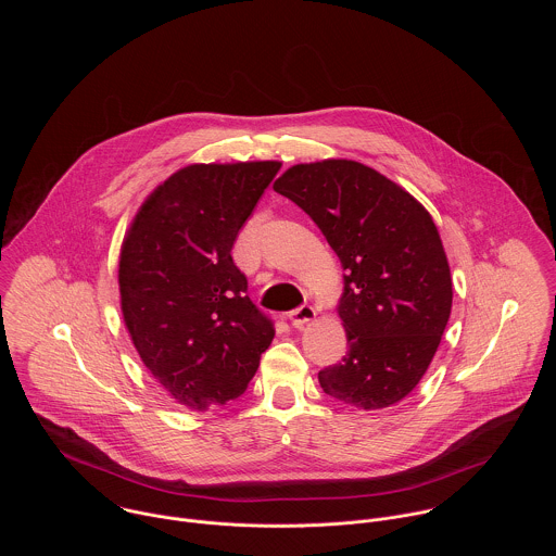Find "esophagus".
<instances>
[{
	"instance_id": "obj_1",
	"label": "esophagus",
	"mask_w": 556,
	"mask_h": 556,
	"mask_svg": "<svg viewBox=\"0 0 556 556\" xmlns=\"http://www.w3.org/2000/svg\"><path fill=\"white\" fill-rule=\"evenodd\" d=\"M315 317H317V311H315L313 306H308V304H304V306L291 311V315H289L293 327H304L306 323H311Z\"/></svg>"
}]
</instances>
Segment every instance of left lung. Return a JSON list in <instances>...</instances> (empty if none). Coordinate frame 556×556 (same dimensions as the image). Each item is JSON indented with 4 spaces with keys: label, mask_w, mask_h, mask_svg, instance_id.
<instances>
[{
    "label": "left lung",
    "mask_w": 556,
    "mask_h": 556,
    "mask_svg": "<svg viewBox=\"0 0 556 556\" xmlns=\"http://www.w3.org/2000/svg\"><path fill=\"white\" fill-rule=\"evenodd\" d=\"M274 190L298 203L338 254V302L349 351L318 372L327 396L377 410L426 375L452 313V274L428 210L396 181L355 160L287 168Z\"/></svg>",
    "instance_id": "obj_1"
}]
</instances>
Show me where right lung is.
Listing matches in <instances>:
<instances>
[{
    "mask_svg": "<svg viewBox=\"0 0 556 556\" xmlns=\"http://www.w3.org/2000/svg\"><path fill=\"white\" fill-rule=\"evenodd\" d=\"M278 168L188 164L154 188L122 243L126 329L152 377L192 410L241 396L274 340L231 250Z\"/></svg>",
    "mask_w": 556,
    "mask_h": 556,
    "instance_id": "add662e5",
    "label": "right lung"
}]
</instances>
